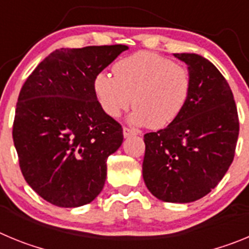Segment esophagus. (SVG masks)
<instances>
[{"mask_svg": "<svg viewBox=\"0 0 249 249\" xmlns=\"http://www.w3.org/2000/svg\"><path fill=\"white\" fill-rule=\"evenodd\" d=\"M136 135V132L133 131V129H129V128H127V127H124V128H123V137L124 138H128V137H131V136H135Z\"/></svg>", "mask_w": 249, "mask_h": 249, "instance_id": "1", "label": "esophagus"}]
</instances>
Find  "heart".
I'll return each instance as SVG.
<instances>
[{
  "label": "heart",
  "mask_w": 249,
  "mask_h": 249,
  "mask_svg": "<svg viewBox=\"0 0 249 249\" xmlns=\"http://www.w3.org/2000/svg\"><path fill=\"white\" fill-rule=\"evenodd\" d=\"M113 74L100 72L93 91L101 108L116 118L132 106L129 123L160 129L182 113L190 100L192 78L186 67L152 52H137L120 59Z\"/></svg>",
  "instance_id": "heart-1"
}]
</instances>
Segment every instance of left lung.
Here are the masks:
<instances>
[{"instance_id":"1","label":"left lung","mask_w":249,"mask_h":249,"mask_svg":"<svg viewBox=\"0 0 249 249\" xmlns=\"http://www.w3.org/2000/svg\"><path fill=\"white\" fill-rule=\"evenodd\" d=\"M192 78L190 100L166 128L144 135L142 175L156 198L190 203L219 183L234 157L239 123L230 85L197 53H175Z\"/></svg>"}]
</instances>
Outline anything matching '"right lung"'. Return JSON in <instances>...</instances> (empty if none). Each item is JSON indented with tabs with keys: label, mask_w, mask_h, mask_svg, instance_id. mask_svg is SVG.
Returning a JSON list of instances; mask_svg holds the SVG:
<instances>
[{
	"label": "right lung",
	"mask_w": 249,
	"mask_h": 249,
	"mask_svg": "<svg viewBox=\"0 0 249 249\" xmlns=\"http://www.w3.org/2000/svg\"><path fill=\"white\" fill-rule=\"evenodd\" d=\"M126 50H56L19 92L12 132L19 167L28 186L54 206H85L103 190L106 162L121 147L123 133L101 108L93 81Z\"/></svg>",
	"instance_id": "obj_1"
}]
</instances>
